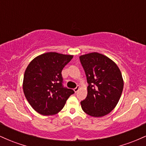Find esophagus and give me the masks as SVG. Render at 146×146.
<instances>
[{"label": "esophagus", "mask_w": 146, "mask_h": 146, "mask_svg": "<svg viewBox=\"0 0 146 146\" xmlns=\"http://www.w3.org/2000/svg\"><path fill=\"white\" fill-rule=\"evenodd\" d=\"M80 86H79V85H78V86H77L76 87H75V88H74V89H73V90H74L75 93H77V92H78V90H79V89H80Z\"/></svg>", "instance_id": "obj_1"}]
</instances>
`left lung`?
I'll return each instance as SVG.
<instances>
[{"label":"left lung","mask_w":146,"mask_h":146,"mask_svg":"<svg viewBox=\"0 0 146 146\" xmlns=\"http://www.w3.org/2000/svg\"><path fill=\"white\" fill-rule=\"evenodd\" d=\"M80 60L88 84L82 108L90 116H104L115 108L121 98L123 88L121 71L113 60L96 52L80 56Z\"/></svg>","instance_id":"left-lung-1"}]
</instances>
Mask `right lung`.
Returning a JSON list of instances; mask_svg holds the SVG:
<instances>
[{
	"label": "right lung",
	"instance_id": "obj_1",
	"mask_svg": "<svg viewBox=\"0 0 146 146\" xmlns=\"http://www.w3.org/2000/svg\"><path fill=\"white\" fill-rule=\"evenodd\" d=\"M73 56L48 52L35 58L25 70L23 91L31 107L42 115L63 108L74 90L63 86L62 71Z\"/></svg>",
	"mask_w": 146,
	"mask_h": 146
}]
</instances>
